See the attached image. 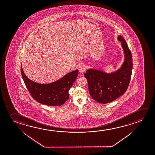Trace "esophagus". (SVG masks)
<instances>
[{
  "mask_svg": "<svg viewBox=\"0 0 155 155\" xmlns=\"http://www.w3.org/2000/svg\"><path fill=\"white\" fill-rule=\"evenodd\" d=\"M86 66H85V65H81V66L79 67V71L81 72V73H83L86 70Z\"/></svg>",
  "mask_w": 155,
  "mask_h": 155,
  "instance_id": "esophagus-1",
  "label": "esophagus"
}]
</instances>
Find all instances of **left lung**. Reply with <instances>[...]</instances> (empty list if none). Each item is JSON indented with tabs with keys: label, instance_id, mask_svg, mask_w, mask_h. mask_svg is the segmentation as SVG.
<instances>
[{
	"label": "left lung",
	"instance_id": "8db88e82",
	"mask_svg": "<svg viewBox=\"0 0 155 155\" xmlns=\"http://www.w3.org/2000/svg\"><path fill=\"white\" fill-rule=\"evenodd\" d=\"M118 41L121 42L124 52V61L120 69L110 74L103 71L89 69L84 74L91 97L96 102L107 104L119 98L127 89L132 70V57L126 41L119 35Z\"/></svg>",
	"mask_w": 155,
	"mask_h": 155
}]
</instances>
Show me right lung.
<instances>
[{
	"instance_id": "1",
	"label": "right lung",
	"mask_w": 155,
	"mask_h": 155,
	"mask_svg": "<svg viewBox=\"0 0 155 155\" xmlns=\"http://www.w3.org/2000/svg\"><path fill=\"white\" fill-rule=\"evenodd\" d=\"M21 70L23 81L31 96L38 103L48 106H61L66 102L69 97V90L78 75V70H76L57 81L42 84L29 79L21 65Z\"/></svg>"
}]
</instances>
